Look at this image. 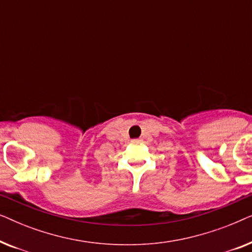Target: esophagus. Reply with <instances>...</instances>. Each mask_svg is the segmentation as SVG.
Wrapping results in <instances>:
<instances>
[{
	"label": "esophagus",
	"mask_w": 252,
	"mask_h": 252,
	"mask_svg": "<svg viewBox=\"0 0 252 252\" xmlns=\"http://www.w3.org/2000/svg\"><path fill=\"white\" fill-rule=\"evenodd\" d=\"M134 141H136V140H134Z\"/></svg>",
	"instance_id": "1"
}]
</instances>
